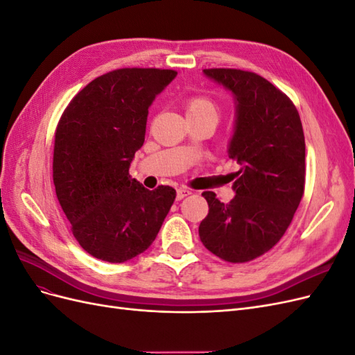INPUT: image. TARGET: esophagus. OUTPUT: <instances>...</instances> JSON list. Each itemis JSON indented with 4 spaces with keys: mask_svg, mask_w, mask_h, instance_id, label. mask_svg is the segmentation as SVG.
<instances>
[{
    "mask_svg": "<svg viewBox=\"0 0 355 355\" xmlns=\"http://www.w3.org/2000/svg\"><path fill=\"white\" fill-rule=\"evenodd\" d=\"M188 196H191V191H189L188 188H179V189L176 191V198H178V200H182V198H185V197H188Z\"/></svg>",
    "mask_w": 355,
    "mask_h": 355,
    "instance_id": "34e87169",
    "label": "esophagus"
}]
</instances>
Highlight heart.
<instances>
[{
    "mask_svg": "<svg viewBox=\"0 0 355 355\" xmlns=\"http://www.w3.org/2000/svg\"><path fill=\"white\" fill-rule=\"evenodd\" d=\"M187 116H211L218 120L219 106L209 96H191L185 103Z\"/></svg>",
    "mask_w": 355,
    "mask_h": 355,
    "instance_id": "heart-1",
    "label": "heart"
}]
</instances>
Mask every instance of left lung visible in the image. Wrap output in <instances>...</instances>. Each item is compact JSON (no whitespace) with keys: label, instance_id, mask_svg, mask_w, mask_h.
<instances>
[{"label":"left lung","instance_id":"obj_1","mask_svg":"<svg viewBox=\"0 0 355 355\" xmlns=\"http://www.w3.org/2000/svg\"><path fill=\"white\" fill-rule=\"evenodd\" d=\"M206 77L235 99V127L230 158L240 170L235 197L223 204L202 192L209 214L198 228L213 254L231 263L256 259L280 241L304 196L305 137L293 102L261 75L213 68Z\"/></svg>","mask_w":355,"mask_h":355}]
</instances>
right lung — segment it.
I'll use <instances>...</instances> for the list:
<instances>
[{
	"instance_id": "right-lung-1",
	"label": "right lung",
	"mask_w": 355,
	"mask_h": 355,
	"mask_svg": "<svg viewBox=\"0 0 355 355\" xmlns=\"http://www.w3.org/2000/svg\"><path fill=\"white\" fill-rule=\"evenodd\" d=\"M176 71L123 68L94 78L63 111L53 182L73 237L89 254L121 263L155 240L176 191H149L128 175L145 142L148 110Z\"/></svg>"
}]
</instances>
